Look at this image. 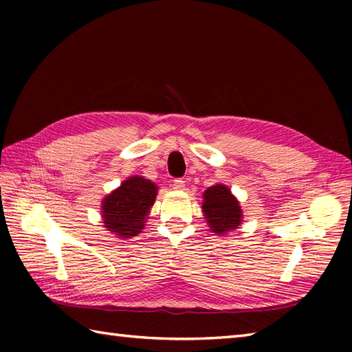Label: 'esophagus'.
<instances>
[{
    "label": "esophagus",
    "mask_w": 352,
    "mask_h": 352,
    "mask_svg": "<svg viewBox=\"0 0 352 352\" xmlns=\"http://www.w3.org/2000/svg\"><path fill=\"white\" fill-rule=\"evenodd\" d=\"M172 188L177 189V190H182L184 188L183 178H175V180H172Z\"/></svg>",
    "instance_id": "obj_1"
}]
</instances>
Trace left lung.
<instances>
[{"label": "left lung", "instance_id": "1", "mask_svg": "<svg viewBox=\"0 0 352 352\" xmlns=\"http://www.w3.org/2000/svg\"><path fill=\"white\" fill-rule=\"evenodd\" d=\"M203 198V212L213 233L221 236L239 228L242 222V208L227 186H212L204 192Z\"/></svg>", "mask_w": 352, "mask_h": 352}]
</instances>
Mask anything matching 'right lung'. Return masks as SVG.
<instances>
[{
  "mask_svg": "<svg viewBox=\"0 0 352 352\" xmlns=\"http://www.w3.org/2000/svg\"><path fill=\"white\" fill-rule=\"evenodd\" d=\"M157 197V186L140 175H134L102 199V221L119 237L138 236L145 226L149 208Z\"/></svg>",
  "mask_w": 352,
  "mask_h": 352,
  "instance_id": "add662e5",
  "label": "right lung"
}]
</instances>
